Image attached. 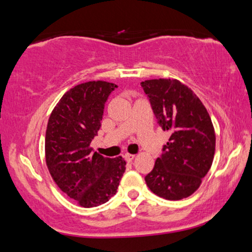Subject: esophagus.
I'll return each instance as SVG.
<instances>
[{
    "label": "esophagus",
    "instance_id": "1",
    "mask_svg": "<svg viewBox=\"0 0 252 252\" xmlns=\"http://www.w3.org/2000/svg\"><path fill=\"white\" fill-rule=\"evenodd\" d=\"M125 158L126 160L127 161V162H131L134 158V155L133 154H129V153H126V154H125Z\"/></svg>",
    "mask_w": 252,
    "mask_h": 252
}]
</instances>
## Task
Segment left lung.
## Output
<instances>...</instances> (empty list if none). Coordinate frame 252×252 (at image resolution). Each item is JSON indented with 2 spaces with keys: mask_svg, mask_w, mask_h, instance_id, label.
Masks as SVG:
<instances>
[{
  "mask_svg": "<svg viewBox=\"0 0 252 252\" xmlns=\"http://www.w3.org/2000/svg\"><path fill=\"white\" fill-rule=\"evenodd\" d=\"M140 84L158 126L171 133L145 182L158 196L182 200L200 187L214 161L216 134L210 115L196 94L178 80H147Z\"/></svg>",
  "mask_w": 252,
  "mask_h": 252,
  "instance_id": "1",
  "label": "left lung"
}]
</instances>
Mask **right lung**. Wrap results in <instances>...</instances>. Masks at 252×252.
I'll list each match as a JSON object with an SVG mask.
<instances>
[{
	"mask_svg": "<svg viewBox=\"0 0 252 252\" xmlns=\"http://www.w3.org/2000/svg\"><path fill=\"white\" fill-rule=\"evenodd\" d=\"M118 86L91 81L67 91L52 111L45 133L49 172L81 207L104 204L115 195L126 171L122 157L94 153L90 144L101 126L105 104Z\"/></svg>",
	"mask_w": 252,
	"mask_h": 252,
	"instance_id": "add662e5",
	"label": "right lung"
}]
</instances>
